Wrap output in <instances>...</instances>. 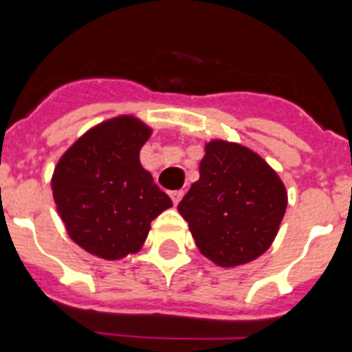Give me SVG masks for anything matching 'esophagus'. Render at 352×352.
I'll use <instances>...</instances> for the list:
<instances>
[{
  "instance_id": "34e87169",
  "label": "esophagus",
  "mask_w": 352,
  "mask_h": 352,
  "mask_svg": "<svg viewBox=\"0 0 352 352\" xmlns=\"http://www.w3.org/2000/svg\"><path fill=\"white\" fill-rule=\"evenodd\" d=\"M170 197H172L173 204H179L180 199L184 197V190H172V192H170Z\"/></svg>"
}]
</instances>
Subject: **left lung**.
Masks as SVG:
<instances>
[{
	"mask_svg": "<svg viewBox=\"0 0 352 352\" xmlns=\"http://www.w3.org/2000/svg\"><path fill=\"white\" fill-rule=\"evenodd\" d=\"M199 180L177 206L197 248L221 267L247 264L278 235L287 192L257 153L228 141L206 144Z\"/></svg>",
	"mask_w": 352,
	"mask_h": 352,
	"instance_id": "8db88e82",
	"label": "left lung"
}]
</instances>
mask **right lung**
<instances>
[{
  "label": "right lung",
  "mask_w": 352,
  "mask_h": 352,
  "mask_svg": "<svg viewBox=\"0 0 352 352\" xmlns=\"http://www.w3.org/2000/svg\"><path fill=\"white\" fill-rule=\"evenodd\" d=\"M150 136L136 117H113L85 133L56 165L52 196L67 235L97 257L136 254L151 221L172 206L141 166Z\"/></svg>",
  "instance_id": "1"
}]
</instances>
